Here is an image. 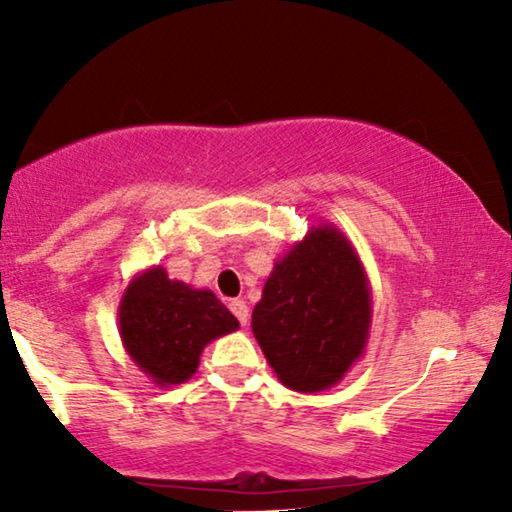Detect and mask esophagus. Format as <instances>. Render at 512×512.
<instances>
[{"mask_svg": "<svg viewBox=\"0 0 512 512\" xmlns=\"http://www.w3.org/2000/svg\"><path fill=\"white\" fill-rule=\"evenodd\" d=\"M230 312H233L235 317L240 319V324H242V326H247V324H249V305L244 303V300H240V298H237V300H230Z\"/></svg>", "mask_w": 512, "mask_h": 512, "instance_id": "obj_1", "label": "esophagus"}]
</instances>
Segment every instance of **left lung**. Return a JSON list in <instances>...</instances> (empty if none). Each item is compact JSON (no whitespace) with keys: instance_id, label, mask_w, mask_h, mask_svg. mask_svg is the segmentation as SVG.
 I'll return each mask as SVG.
<instances>
[{"instance_id":"left-lung-1","label":"left lung","mask_w":512,"mask_h":512,"mask_svg":"<svg viewBox=\"0 0 512 512\" xmlns=\"http://www.w3.org/2000/svg\"><path fill=\"white\" fill-rule=\"evenodd\" d=\"M373 296L352 242L317 223L279 258L251 314L277 380L298 394L331 389L366 349Z\"/></svg>"}]
</instances>
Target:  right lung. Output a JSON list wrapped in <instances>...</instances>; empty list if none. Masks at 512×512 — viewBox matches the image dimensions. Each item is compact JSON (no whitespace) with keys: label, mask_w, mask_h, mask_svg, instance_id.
I'll use <instances>...</instances> for the list:
<instances>
[{"label":"right lung","mask_w":512,"mask_h":512,"mask_svg":"<svg viewBox=\"0 0 512 512\" xmlns=\"http://www.w3.org/2000/svg\"><path fill=\"white\" fill-rule=\"evenodd\" d=\"M240 328L209 289L167 277L165 268L139 272L118 305V333L135 366L158 387L191 380L209 342Z\"/></svg>","instance_id":"add662e5"}]
</instances>
